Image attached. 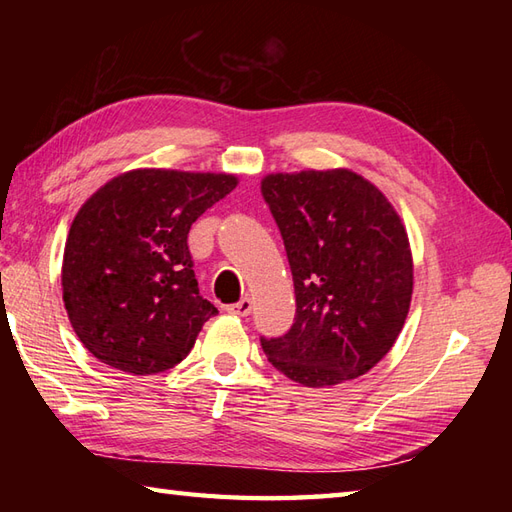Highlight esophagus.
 Returning a JSON list of instances; mask_svg holds the SVG:
<instances>
[{
	"mask_svg": "<svg viewBox=\"0 0 512 512\" xmlns=\"http://www.w3.org/2000/svg\"><path fill=\"white\" fill-rule=\"evenodd\" d=\"M250 308H253V303H250L248 297L239 299L237 303H231V306H226V310L231 312V314H235V317H246V314L250 312Z\"/></svg>",
	"mask_w": 512,
	"mask_h": 512,
	"instance_id": "1",
	"label": "esophagus"
}]
</instances>
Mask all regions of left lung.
Masks as SVG:
<instances>
[{
  "label": "left lung",
  "mask_w": 512,
  "mask_h": 512,
  "mask_svg": "<svg viewBox=\"0 0 512 512\" xmlns=\"http://www.w3.org/2000/svg\"><path fill=\"white\" fill-rule=\"evenodd\" d=\"M262 195L284 237L297 314L264 339L270 365L330 387L367 374L405 325L413 259L400 215L352 169L268 173Z\"/></svg>",
  "instance_id": "8db88e82"
}]
</instances>
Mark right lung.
<instances>
[{"instance_id":"obj_1","label":"right lung","mask_w":512,"mask_h":512,"mask_svg":"<svg viewBox=\"0 0 512 512\" xmlns=\"http://www.w3.org/2000/svg\"><path fill=\"white\" fill-rule=\"evenodd\" d=\"M235 187L233 173L132 169L85 200L65 239L61 288L92 356L134 376L187 358L217 314L200 297L187 237Z\"/></svg>"}]
</instances>
